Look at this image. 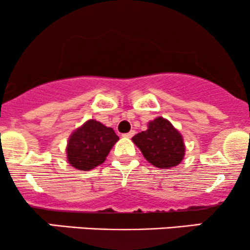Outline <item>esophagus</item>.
Listing matches in <instances>:
<instances>
[{
	"instance_id": "34e87169",
	"label": "esophagus",
	"mask_w": 250,
	"mask_h": 250,
	"mask_svg": "<svg viewBox=\"0 0 250 250\" xmlns=\"http://www.w3.org/2000/svg\"><path fill=\"white\" fill-rule=\"evenodd\" d=\"M134 134H135V131H134V130H130L129 133H127V134H123V136H125V138H128V139H130V138H133V136H134Z\"/></svg>"
}]
</instances>
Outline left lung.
<instances>
[{
    "instance_id": "obj_1",
    "label": "left lung",
    "mask_w": 250,
    "mask_h": 250,
    "mask_svg": "<svg viewBox=\"0 0 250 250\" xmlns=\"http://www.w3.org/2000/svg\"><path fill=\"white\" fill-rule=\"evenodd\" d=\"M145 159L158 168H171L179 165L185 155L182 134L164 117L148 122V129L133 136Z\"/></svg>"
}]
</instances>
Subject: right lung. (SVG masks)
I'll return each instance as SVG.
<instances>
[{
    "instance_id": "1",
    "label": "right lung",
    "mask_w": 250,
    "mask_h": 250,
    "mask_svg": "<svg viewBox=\"0 0 250 250\" xmlns=\"http://www.w3.org/2000/svg\"><path fill=\"white\" fill-rule=\"evenodd\" d=\"M119 136L112 128L96 120H89L68 138L67 161L79 171H90L105 161Z\"/></svg>"
}]
</instances>
